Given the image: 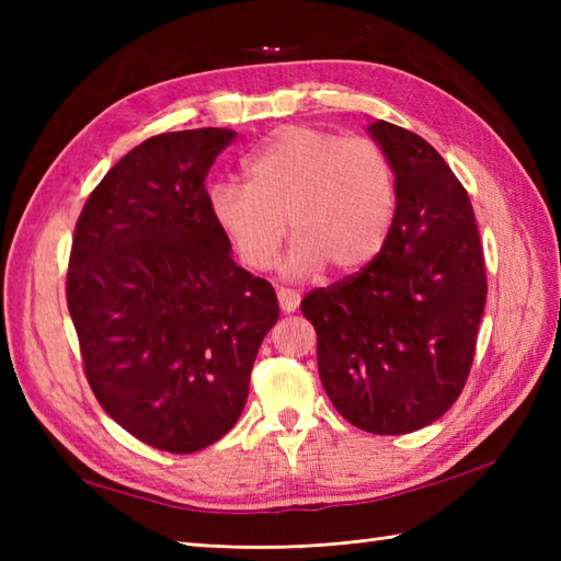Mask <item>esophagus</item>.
I'll list each match as a JSON object with an SVG mask.
<instances>
[{"label": "esophagus", "mask_w": 561, "mask_h": 561, "mask_svg": "<svg viewBox=\"0 0 561 561\" xmlns=\"http://www.w3.org/2000/svg\"><path fill=\"white\" fill-rule=\"evenodd\" d=\"M277 299H279L282 313H294L296 308L301 306V294L294 291V289H279L277 291Z\"/></svg>", "instance_id": "obj_1"}]
</instances>
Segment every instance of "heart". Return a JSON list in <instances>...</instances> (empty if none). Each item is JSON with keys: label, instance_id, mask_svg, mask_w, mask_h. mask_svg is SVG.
<instances>
[{"label": "heart", "instance_id": "heart-1", "mask_svg": "<svg viewBox=\"0 0 561 561\" xmlns=\"http://www.w3.org/2000/svg\"><path fill=\"white\" fill-rule=\"evenodd\" d=\"M245 175L248 185L214 183L207 209L248 270L272 267L289 224L294 245L282 262L289 279L328 265L354 274L383 253L398 219L396 165L374 139L284 127L250 153Z\"/></svg>", "mask_w": 561, "mask_h": 561}]
</instances>
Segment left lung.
<instances>
[{
	"instance_id": "1",
	"label": "left lung",
	"mask_w": 561,
	"mask_h": 561,
	"mask_svg": "<svg viewBox=\"0 0 561 561\" xmlns=\"http://www.w3.org/2000/svg\"><path fill=\"white\" fill-rule=\"evenodd\" d=\"M398 173V219L371 265L301 301L330 402L368 434H410L468 380L486 301L470 197L440 153L386 121L366 127Z\"/></svg>"
}]
</instances>
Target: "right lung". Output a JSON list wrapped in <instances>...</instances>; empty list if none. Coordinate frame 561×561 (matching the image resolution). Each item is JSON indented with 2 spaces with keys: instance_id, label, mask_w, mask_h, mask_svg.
I'll return each mask as SVG.
<instances>
[{
  "instance_id": "add662e5",
  "label": "right lung",
  "mask_w": 561,
  "mask_h": 561,
  "mask_svg": "<svg viewBox=\"0 0 561 561\" xmlns=\"http://www.w3.org/2000/svg\"><path fill=\"white\" fill-rule=\"evenodd\" d=\"M236 139L202 127L141 141L77 221L67 306L93 396L151 448L195 453L241 416L272 284L238 267L207 209L205 178Z\"/></svg>"
}]
</instances>
